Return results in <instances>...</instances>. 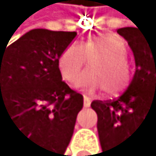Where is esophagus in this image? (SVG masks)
I'll list each match as a JSON object with an SVG mask.
<instances>
[{
	"mask_svg": "<svg viewBox=\"0 0 156 156\" xmlns=\"http://www.w3.org/2000/svg\"><path fill=\"white\" fill-rule=\"evenodd\" d=\"M90 104H91V99L87 95H83V105L84 107H90Z\"/></svg>",
	"mask_w": 156,
	"mask_h": 156,
	"instance_id": "1",
	"label": "esophagus"
}]
</instances>
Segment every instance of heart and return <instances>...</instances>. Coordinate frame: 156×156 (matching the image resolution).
Wrapping results in <instances>:
<instances>
[{
	"label": "heart",
	"instance_id": "obj_1",
	"mask_svg": "<svg viewBox=\"0 0 156 156\" xmlns=\"http://www.w3.org/2000/svg\"><path fill=\"white\" fill-rule=\"evenodd\" d=\"M126 56L128 47L121 36L95 35L81 44H69L60 55L57 66L62 79L73 84L86 66L87 58L91 60L92 69L82 75L78 84L91 88L105 87L108 94L117 95L126 90L132 81Z\"/></svg>",
	"mask_w": 156,
	"mask_h": 156
}]
</instances>
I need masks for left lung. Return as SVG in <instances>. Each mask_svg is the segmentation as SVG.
<instances>
[{
	"instance_id": "8db88e82",
	"label": "left lung",
	"mask_w": 156,
	"mask_h": 156,
	"mask_svg": "<svg viewBox=\"0 0 156 156\" xmlns=\"http://www.w3.org/2000/svg\"><path fill=\"white\" fill-rule=\"evenodd\" d=\"M132 48L136 73L128 90L113 100H94L98 133L105 156H122L133 150L141 133H156V35L140 28H119Z\"/></svg>"
}]
</instances>
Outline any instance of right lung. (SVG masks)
I'll return each instance as SVG.
<instances>
[{
    "label": "right lung",
    "instance_id": "obj_1",
    "mask_svg": "<svg viewBox=\"0 0 156 156\" xmlns=\"http://www.w3.org/2000/svg\"><path fill=\"white\" fill-rule=\"evenodd\" d=\"M75 36L36 28L0 48V116L28 156H62L72 140L83 96L62 82L57 61Z\"/></svg>",
    "mask_w": 156,
    "mask_h": 156
}]
</instances>
